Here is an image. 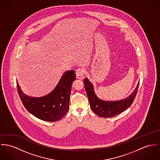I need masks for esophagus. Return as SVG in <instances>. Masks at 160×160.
Returning a JSON list of instances; mask_svg holds the SVG:
<instances>
[{"instance_id": "obj_1", "label": "esophagus", "mask_w": 160, "mask_h": 160, "mask_svg": "<svg viewBox=\"0 0 160 160\" xmlns=\"http://www.w3.org/2000/svg\"><path fill=\"white\" fill-rule=\"evenodd\" d=\"M76 74V77L77 78L79 79H83L84 78V74H85V71L82 68H78L75 71Z\"/></svg>"}]
</instances>
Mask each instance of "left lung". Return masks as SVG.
Instances as JSON below:
<instances>
[{
    "label": "left lung",
    "mask_w": 160,
    "mask_h": 160,
    "mask_svg": "<svg viewBox=\"0 0 160 160\" xmlns=\"http://www.w3.org/2000/svg\"><path fill=\"white\" fill-rule=\"evenodd\" d=\"M83 82L91 108L94 113L102 118L113 117L127 109L133 102L139 85V82L135 91L128 98L121 100L108 102L102 100L98 98L94 91L92 84L87 78H85Z\"/></svg>",
    "instance_id": "left-lung-1"
}]
</instances>
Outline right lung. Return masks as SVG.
Returning <instances> with one entry per match:
<instances>
[{"instance_id":"right-lung-1","label":"right lung","mask_w":160,"mask_h":160,"mask_svg":"<svg viewBox=\"0 0 160 160\" xmlns=\"http://www.w3.org/2000/svg\"><path fill=\"white\" fill-rule=\"evenodd\" d=\"M75 78L74 70L66 72L55 88L47 96L41 98L25 95L18 82L16 85L19 98L27 110L41 120L55 122L60 120L69 110L72 84Z\"/></svg>"}]
</instances>
